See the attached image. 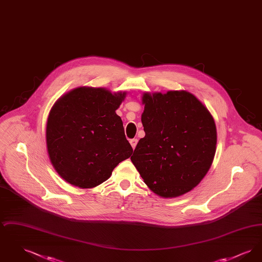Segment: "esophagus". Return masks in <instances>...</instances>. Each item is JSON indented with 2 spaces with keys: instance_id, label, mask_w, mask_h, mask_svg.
Returning <instances> with one entry per match:
<instances>
[{
  "instance_id": "1",
  "label": "esophagus",
  "mask_w": 262,
  "mask_h": 262,
  "mask_svg": "<svg viewBox=\"0 0 262 262\" xmlns=\"http://www.w3.org/2000/svg\"><path fill=\"white\" fill-rule=\"evenodd\" d=\"M129 143H130V145H132V147L135 149L136 148V146H137V138H134V139H130L129 140Z\"/></svg>"
}]
</instances>
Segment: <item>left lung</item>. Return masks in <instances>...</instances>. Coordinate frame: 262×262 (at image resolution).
<instances>
[{
    "label": "left lung",
    "instance_id": "left-lung-1",
    "mask_svg": "<svg viewBox=\"0 0 262 262\" xmlns=\"http://www.w3.org/2000/svg\"><path fill=\"white\" fill-rule=\"evenodd\" d=\"M140 138L130 160L144 183L162 198H177L196 187L211 167L217 132L207 108L181 91L144 93Z\"/></svg>",
    "mask_w": 262,
    "mask_h": 262
}]
</instances>
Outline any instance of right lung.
<instances>
[{"instance_id": "add662e5", "label": "right lung", "mask_w": 262, "mask_h": 262, "mask_svg": "<svg viewBox=\"0 0 262 262\" xmlns=\"http://www.w3.org/2000/svg\"><path fill=\"white\" fill-rule=\"evenodd\" d=\"M125 94L84 86L54 104L46 126L47 150L66 182L81 188L96 187L132 155L122 119L116 114Z\"/></svg>"}]
</instances>
